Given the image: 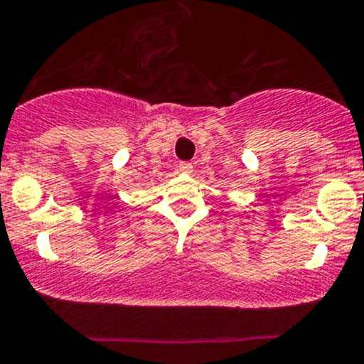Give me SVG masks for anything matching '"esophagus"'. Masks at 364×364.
Wrapping results in <instances>:
<instances>
[{"label": "esophagus", "instance_id": "34e87169", "mask_svg": "<svg viewBox=\"0 0 364 364\" xmlns=\"http://www.w3.org/2000/svg\"><path fill=\"white\" fill-rule=\"evenodd\" d=\"M178 171L183 172V174H190V172L193 171V166L190 162H179Z\"/></svg>", "mask_w": 364, "mask_h": 364}]
</instances>
